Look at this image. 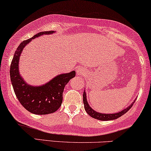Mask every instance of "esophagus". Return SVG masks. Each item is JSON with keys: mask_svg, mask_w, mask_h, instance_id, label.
I'll list each match as a JSON object with an SVG mask.
<instances>
[{"mask_svg": "<svg viewBox=\"0 0 151 151\" xmlns=\"http://www.w3.org/2000/svg\"><path fill=\"white\" fill-rule=\"evenodd\" d=\"M77 72L78 75H82V74H83V73H84L83 70L80 69V68H78V69L77 70Z\"/></svg>", "mask_w": 151, "mask_h": 151, "instance_id": "34e87169", "label": "esophagus"}]
</instances>
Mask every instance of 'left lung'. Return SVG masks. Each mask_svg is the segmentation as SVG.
<instances>
[{"label":"left lung","instance_id":"1","mask_svg":"<svg viewBox=\"0 0 151 151\" xmlns=\"http://www.w3.org/2000/svg\"><path fill=\"white\" fill-rule=\"evenodd\" d=\"M135 100H136V99H135ZM135 100L134 102L132 103L129 106H127L126 109H124L123 110L118 112V113L102 114V113H99V112L95 111L93 110V109L89 106L88 103L87 102L86 94L85 90L84 91H83V104H84V109L86 111L87 114H88L89 116H91V117L94 118L95 119L100 120V121H111V120H114V119H116V118L121 117V116L124 115L126 112H127L129 109H130L131 107L133 105V104H134V102H135Z\"/></svg>","mask_w":151,"mask_h":151}]
</instances>
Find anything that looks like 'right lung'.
<instances>
[{
	"label": "right lung",
	"instance_id": "1",
	"mask_svg": "<svg viewBox=\"0 0 151 151\" xmlns=\"http://www.w3.org/2000/svg\"><path fill=\"white\" fill-rule=\"evenodd\" d=\"M53 33V30L40 32L33 37L23 41L15 51L9 70L12 85L17 99L26 110L37 115L52 114L60 108L63 102L64 88L70 79L75 77L76 74L75 71H72L69 73L58 74L40 86L28 84L20 75L19 62L24 47L36 37Z\"/></svg>",
	"mask_w": 151,
	"mask_h": 151
}]
</instances>
